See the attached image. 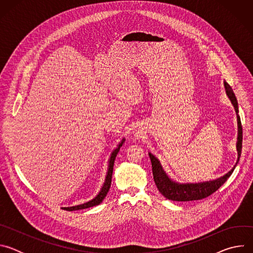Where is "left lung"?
Here are the masks:
<instances>
[{"instance_id":"obj_1","label":"left lung","mask_w":253,"mask_h":253,"mask_svg":"<svg viewBox=\"0 0 253 253\" xmlns=\"http://www.w3.org/2000/svg\"><path fill=\"white\" fill-rule=\"evenodd\" d=\"M224 86L226 90V94L231 100L236 113H238V104L236 97L233 93L232 88L229 86L227 82L224 81ZM237 124H238V137H237V153L238 158L235 166L237 165L240 155H241V149H242V126L240 117L237 115ZM149 157L152 164V173L155 184L159 190V192L167 199L173 200V201H193V200H200L203 198L208 197L212 193H214L218 188L221 187L225 183L226 180L230 177L232 174L235 166L225 175L222 177L213 180V181H207L203 183H188V184H179L176 183L167 176V174L164 172L159 160L153 156L151 153H149Z\"/></svg>"}]
</instances>
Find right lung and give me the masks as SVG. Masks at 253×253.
I'll return each mask as SVG.
<instances>
[{"instance_id":"1","label":"right lung","mask_w":253,"mask_h":253,"mask_svg":"<svg viewBox=\"0 0 253 253\" xmlns=\"http://www.w3.org/2000/svg\"><path fill=\"white\" fill-rule=\"evenodd\" d=\"M125 139H123L120 143L119 145L117 146V148L112 152L111 156H110V159H109V166H108V172H107V175H106V179H105V182L100 190V192L98 193V195L93 198L92 200L84 203V204H80V205H76V206H72V207H64V210H68V211H74V210H80V209H86V208H89V207H93V206H96L98 204H100L103 199L106 197L108 191H109L110 189V186H111V181H112V174H113V167H114V161H115V158L120 150V147L123 145Z\"/></svg>"}]
</instances>
